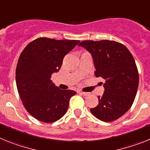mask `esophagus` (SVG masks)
Returning a JSON list of instances; mask_svg holds the SVG:
<instances>
[{"instance_id":"34e87169","label":"esophagus","mask_w":150,"mask_h":150,"mask_svg":"<svg viewBox=\"0 0 150 150\" xmlns=\"http://www.w3.org/2000/svg\"><path fill=\"white\" fill-rule=\"evenodd\" d=\"M79 93H80L81 94H82L83 96H85V97H87V96H89L90 95V93H87V92H82V91H80Z\"/></svg>"}]
</instances>
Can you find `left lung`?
Wrapping results in <instances>:
<instances>
[{
    "instance_id": "8db88e82",
    "label": "left lung",
    "mask_w": 150,
    "mask_h": 150,
    "mask_svg": "<svg viewBox=\"0 0 150 150\" xmlns=\"http://www.w3.org/2000/svg\"><path fill=\"white\" fill-rule=\"evenodd\" d=\"M92 55L96 77L106 82L99 104L91 113L103 122L122 116L131 107L137 91L139 74L134 59L125 45L114 41H84L79 44Z\"/></svg>"
}]
</instances>
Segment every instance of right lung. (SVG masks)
Returning <instances> with one entry per match:
<instances>
[{"label": "right lung", "instance_id": "right-lung-1", "mask_svg": "<svg viewBox=\"0 0 150 150\" xmlns=\"http://www.w3.org/2000/svg\"><path fill=\"white\" fill-rule=\"evenodd\" d=\"M79 42L39 38L21 53L16 70V87L23 106L38 120L46 123L59 120L66 114L70 98L77 93L59 89L50 78L59 71L65 56Z\"/></svg>", "mask_w": 150, "mask_h": 150}]
</instances>
